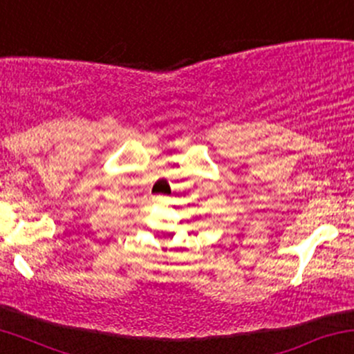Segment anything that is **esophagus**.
<instances>
[{
  "instance_id": "obj_1",
  "label": "esophagus",
  "mask_w": 354,
  "mask_h": 354,
  "mask_svg": "<svg viewBox=\"0 0 354 354\" xmlns=\"http://www.w3.org/2000/svg\"><path fill=\"white\" fill-rule=\"evenodd\" d=\"M153 202H157V204H164V202H167V197L165 196H157V197H153Z\"/></svg>"
}]
</instances>
